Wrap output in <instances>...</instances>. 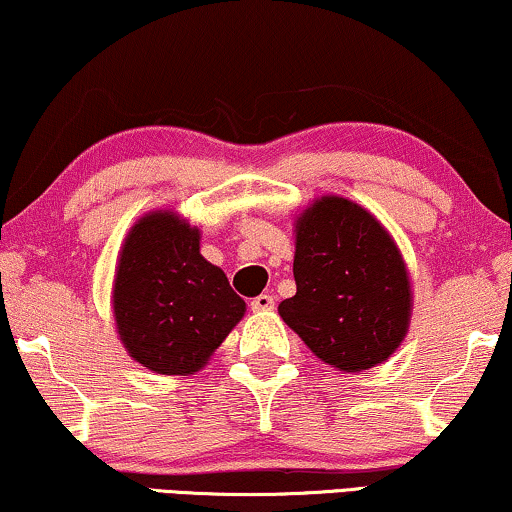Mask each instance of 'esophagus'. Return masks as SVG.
<instances>
[{"label": "esophagus", "mask_w": 512, "mask_h": 512, "mask_svg": "<svg viewBox=\"0 0 512 512\" xmlns=\"http://www.w3.org/2000/svg\"><path fill=\"white\" fill-rule=\"evenodd\" d=\"M250 309H252V312H269V309H274V297L267 295V293L252 297Z\"/></svg>", "instance_id": "obj_1"}]
</instances>
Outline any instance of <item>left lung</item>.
I'll return each instance as SVG.
<instances>
[{
	"mask_svg": "<svg viewBox=\"0 0 512 512\" xmlns=\"http://www.w3.org/2000/svg\"><path fill=\"white\" fill-rule=\"evenodd\" d=\"M293 274L297 293L278 314L323 364L366 371L401 345L413 307L409 271L361 205L321 196L297 217Z\"/></svg>",
	"mask_w": 512,
	"mask_h": 512,
	"instance_id": "1",
	"label": "left lung"
}]
</instances>
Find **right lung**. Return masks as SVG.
<instances>
[{
	"instance_id": "1",
	"label": "right lung",
	"mask_w": 512,
	"mask_h": 512,
	"mask_svg": "<svg viewBox=\"0 0 512 512\" xmlns=\"http://www.w3.org/2000/svg\"><path fill=\"white\" fill-rule=\"evenodd\" d=\"M122 345L141 366L191 375L208 364L245 302L200 255V231L170 210L148 212L122 243L113 283Z\"/></svg>"
}]
</instances>
